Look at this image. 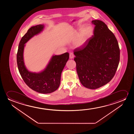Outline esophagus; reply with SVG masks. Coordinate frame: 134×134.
Instances as JSON below:
<instances>
[{
	"label": "esophagus",
	"instance_id": "1",
	"mask_svg": "<svg viewBox=\"0 0 134 134\" xmlns=\"http://www.w3.org/2000/svg\"><path fill=\"white\" fill-rule=\"evenodd\" d=\"M74 58V55L73 53H70V59H73Z\"/></svg>",
	"mask_w": 134,
	"mask_h": 134
}]
</instances>
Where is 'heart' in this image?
<instances>
[{
    "mask_svg": "<svg viewBox=\"0 0 134 134\" xmlns=\"http://www.w3.org/2000/svg\"><path fill=\"white\" fill-rule=\"evenodd\" d=\"M79 30L81 31V33L75 42V46L77 47H81L85 44L91 31V27L90 26H87L83 29L81 28Z\"/></svg>",
    "mask_w": 134,
    "mask_h": 134,
    "instance_id": "heart-1",
    "label": "heart"
}]
</instances>
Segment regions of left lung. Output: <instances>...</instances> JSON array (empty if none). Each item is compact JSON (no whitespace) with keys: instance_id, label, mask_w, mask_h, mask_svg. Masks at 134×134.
I'll return each instance as SVG.
<instances>
[{"instance_id":"obj_1","label":"left lung","mask_w":134,"mask_h":134,"mask_svg":"<svg viewBox=\"0 0 134 134\" xmlns=\"http://www.w3.org/2000/svg\"><path fill=\"white\" fill-rule=\"evenodd\" d=\"M94 35L85 46L74 50L79 80L83 86L96 89L110 81L115 74L120 49L114 33L104 22L93 20Z\"/></svg>"}]
</instances>
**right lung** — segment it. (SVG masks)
I'll list each match as a JSON object with an SVG mask.
<instances>
[{"label":"right lung","instance_id":"1","mask_svg":"<svg viewBox=\"0 0 134 134\" xmlns=\"http://www.w3.org/2000/svg\"><path fill=\"white\" fill-rule=\"evenodd\" d=\"M44 27V25L42 24L32 26L22 37L17 53V63L21 76L30 88L40 93L48 94L54 92L59 88L61 73L69 59V53L53 55L46 68L40 72L28 70L23 59L25 44L34 36L42 32Z\"/></svg>","mask_w":134,"mask_h":134}]
</instances>
